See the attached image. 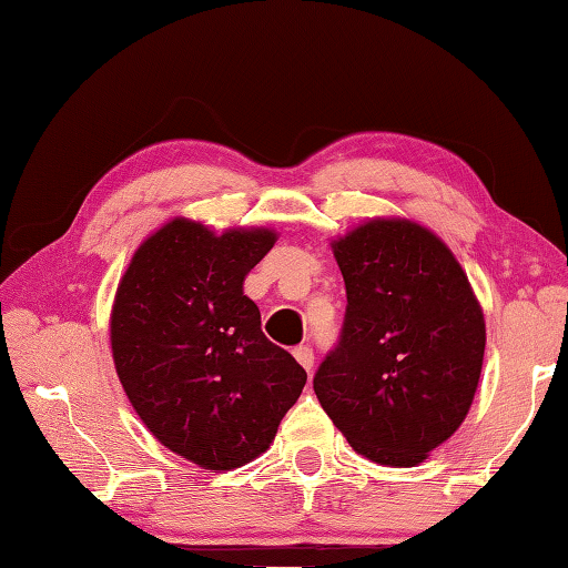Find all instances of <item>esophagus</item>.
<instances>
[{
	"instance_id": "34e87169",
	"label": "esophagus",
	"mask_w": 568,
	"mask_h": 568,
	"mask_svg": "<svg viewBox=\"0 0 568 568\" xmlns=\"http://www.w3.org/2000/svg\"><path fill=\"white\" fill-rule=\"evenodd\" d=\"M293 356L297 358V364L303 366L307 373L312 371V366H315V354H312L310 346H297L295 352H293Z\"/></svg>"
}]
</instances>
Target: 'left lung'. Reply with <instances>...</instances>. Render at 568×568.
<instances>
[{
    "instance_id": "1",
    "label": "left lung",
    "mask_w": 568,
    "mask_h": 568,
    "mask_svg": "<svg viewBox=\"0 0 568 568\" xmlns=\"http://www.w3.org/2000/svg\"><path fill=\"white\" fill-rule=\"evenodd\" d=\"M332 251L348 305L315 393L356 454L381 466H417L462 427L474 403L484 310L452 248L405 216L361 222Z\"/></svg>"
}]
</instances>
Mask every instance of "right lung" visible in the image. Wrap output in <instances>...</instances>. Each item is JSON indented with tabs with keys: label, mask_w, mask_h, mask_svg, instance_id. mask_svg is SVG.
Wrapping results in <instances>:
<instances>
[{
	"label": "right lung",
	"mask_w": 568,
	"mask_h": 568,
	"mask_svg": "<svg viewBox=\"0 0 568 568\" xmlns=\"http://www.w3.org/2000/svg\"><path fill=\"white\" fill-rule=\"evenodd\" d=\"M277 232L222 234L173 216L141 241L116 285L110 342L116 376L165 449L212 474L258 458L307 373L261 332L244 281Z\"/></svg>",
	"instance_id": "add662e5"
}]
</instances>
